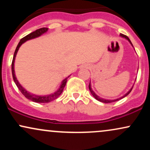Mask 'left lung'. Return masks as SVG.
Returning <instances> with one entry per match:
<instances>
[{
	"label": "left lung",
	"mask_w": 150,
	"mask_h": 150,
	"mask_svg": "<svg viewBox=\"0 0 150 150\" xmlns=\"http://www.w3.org/2000/svg\"><path fill=\"white\" fill-rule=\"evenodd\" d=\"M120 37H123V38H124V39H127V40H128V42H129V43H130V44H131L132 47H133V46H132V44L131 42H130V39H129V38H128V37H127V36H125V35H124V34H120ZM132 87H133V86H132ZM132 87H131V88H130V90H129L128 92L126 93V94H125L123 96V97H120V98H118V99H104V98H101V97H99V96H98V95H97V94H96V93L94 92V91L92 90V87H91V83H90V82H89V91H90L91 94H92L93 97H94V98H95V99H97V100L99 101H101V102H103V103H111V102H114V101H118V100H120V99H123V98H124L125 97H126L127 95H128L129 93H130V92H131V90H132Z\"/></svg>",
	"instance_id": "left-lung-1"
}]
</instances>
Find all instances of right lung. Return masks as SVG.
<instances>
[{
	"instance_id": "add662e5",
	"label": "right lung",
	"mask_w": 150,
	"mask_h": 150,
	"mask_svg": "<svg viewBox=\"0 0 150 150\" xmlns=\"http://www.w3.org/2000/svg\"><path fill=\"white\" fill-rule=\"evenodd\" d=\"M48 30H49V29L46 28V27H43V28L39 29V30H37L36 31H34V32H32V33L29 34L28 35H27L26 37L21 39V40L20 41V42H19L18 46H17L16 49H15L14 56H13V62H12V74H13V80H14L15 85H17V87H18V89H20V91L22 92V94H23L27 99H30V100L37 103H48L53 100H55L56 99H57V98L61 95V93L63 92V89H64L65 86L66 85L68 78L70 77L69 75L68 77H66V78H65L64 80L62 81L61 85H60V87H58V89L56 91V92L51 93V94H47V95H37V94H32V93L29 92L28 91L26 90V89L24 88L21 85H20V82H19L18 80H17V77L15 76V57H16V55L17 53H18V51L19 49H20V47L22 46V44H24V43L27 42V41L30 40V39H35V38H37L40 37V36H42V34H44V33H46V32H47Z\"/></svg>"
}]
</instances>
